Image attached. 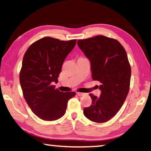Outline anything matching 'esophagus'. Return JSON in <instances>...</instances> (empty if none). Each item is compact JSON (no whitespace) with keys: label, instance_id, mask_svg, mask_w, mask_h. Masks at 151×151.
Instances as JSON below:
<instances>
[{"label":"esophagus","instance_id":"1","mask_svg":"<svg viewBox=\"0 0 151 151\" xmlns=\"http://www.w3.org/2000/svg\"><path fill=\"white\" fill-rule=\"evenodd\" d=\"M76 94H77L78 96H84L85 94V93H79V92H77L76 93Z\"/></svg>","mask_w":151,"mask_h":151}]
</instances>
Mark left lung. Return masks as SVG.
<instances>
[{
	"instance_id": "left-lung-1",
	"label": "left lung",
	"mask_w": 151,
	"mask_h": 151,
	"mask_svg": "<svg viewBox=\"0 0 151 151\" xmlns=\"http://www.w3.org/2000/svg\"><path fill=\"white\" fill-rule=\"evenodd\" d=\"M78 47L91 62L92 78L101 83L100 97L90 94L92 104L83 112L91 121L102 123L119 112L128 95L131 68L124 47L103 35L78 40Z\"/></svg>"
}]
</instances>
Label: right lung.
<instances>
[{"instance_id":"obj_1","label":"right lung","mask_w":151,"mask_h":151,"mask_svg":"<svg viewBox=\"0 0 151 151\" xmlns=\"http://www.w3.org/2000/svg\"><path fill=\"white\" fill-rule=\"evenodd\" d=\"M76 42L44 37L32 43L24 55L19 75L22 93L31 111L44 121L61 118L68 100L75 96V92L56 89L52 83H58L64 61Z\"/></svg>"}]
</instances>
